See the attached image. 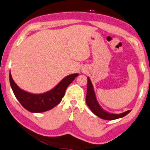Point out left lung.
Instances as JSON below:
<instances>
[{
    "instance_id": "left-lung-1",
    "label": "left lung",
    "mask_w": 150,
    "mask_h": 150,
    "mask_svg": "<svg viewBox=\"0 0 150 150\" xmlns=\"http://www.w3.org/2000/svg\"><path fill=\"white\" fill-rule=\"evenodd\" d=\"M86 100L88 106L89 107L91 111L95 115L98 116V117L101 118V119L106 120H113L123 117L129 113L131 110H129L120 114H115L104 110L100 106L99 102H98L97 97H96L95 90H94V87L92 86L91 80H90L89 77H88V87H87V95Z\"/></svg>"
}]
</instances>
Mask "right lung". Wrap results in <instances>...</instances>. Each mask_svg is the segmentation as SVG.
Here are the masks:
<instances>
[{
    "label": "right lung",
    "instance_id": "obj_1",
    "mask_svg": "<svg viewBox=\"0 0 150 150\" xmlns=\"http://www.w3.org/2000/svg\"><path fill=\"white\" fill-rule=\"evenodd\" d=\"M78 74L67 76L49 91L42 94H33L21 89L13 80L10 72V83L12 91L23 108L31 112H42L54 108L64 97L68 86L74 80Z\"/></svg>",
    "mask_w": 150,
    "mask_h": 150
}]
</instances>
